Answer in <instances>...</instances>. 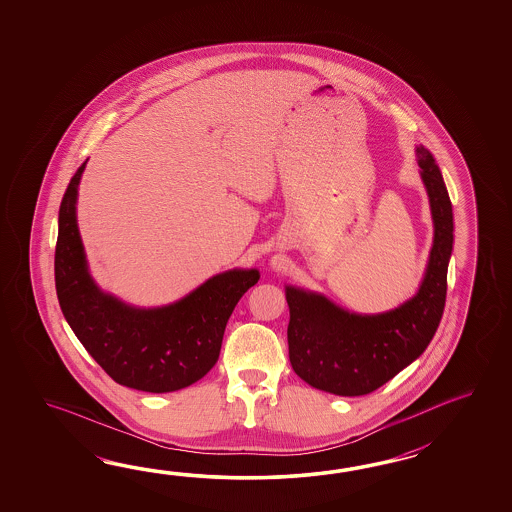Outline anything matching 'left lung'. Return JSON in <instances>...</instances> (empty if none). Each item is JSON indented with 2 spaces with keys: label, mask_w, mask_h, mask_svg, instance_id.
Segmentation results:
<instances>
[{
  "label": "left lung",
  "mask_w": 512,
  "mask_h": 512,
  "mask_svg": "<svg viewBox=\"0 0 512 512\" xmlns=\"http://www.w3.org/2000/svg\"><path fill=\"white\" fill-rule=\"evenodd\" d=\"M415 152L430 197L434 245L414 298L381 315H357L322 294L285 287L289 360L294 373L316 390L342 397L375 392L425 351L441 322L454 241L452 203L432 153L425 146Z\"/></svg>",
  "instance_id": "left-lung-1"
}]
</instances>
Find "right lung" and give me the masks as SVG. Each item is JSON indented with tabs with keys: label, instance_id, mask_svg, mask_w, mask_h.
Listing matches in <instances>:
<instances>
[{
	"label": "right lung",
	"instance_id": "right-lung-1",
	"mask_svg": "<svg viewBox=\"0 0 512 512\" xmlns=\"http://www.w3.org/2000/svg\"><path fill=\"white\" fill-rule=\"evenodd\" d=\"M86 163L73 175L58 214L55 282L62 313L113 381L141 392L186 388L218 362L230 315L260 272H223L183 300L155 309H137L102 293L87 271L77 225L78 183Z\"/></svg>",
	"mask_w": 512,
	"mask_h": 512
}]
</instances>
